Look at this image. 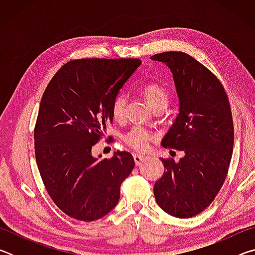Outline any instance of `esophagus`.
Masks as SVG:
<instances>
[{"instance_id":"1","label":"esophagus","mask_w":255,"mask_h":255,"mask_svg":"<svg viewBox=\"0 0 255 255\" xmlns=\"http://www.w3.org/2000/svg\"><path fill=\"white\" fill-rule=\"evenodd\" d=\"M133 159H135V164L138 166L143 162H145L146 159H147V157H145L143 155H139V154H133Z\"/></svg>"}]
</instances>
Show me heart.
<instances>
[{"mask_svg": "<svg viewBox=\"0 0 255 255\" xmlns=\"http://www.w3.org/2000/svg\"><path fill=\"white\" fill-rule=\"evenodd\" d=\"M146 100L153 109L165 108L170 100V94L167 89L158 82H148L141 88ZM127 96L124 92H119L112 99L111 102V115L114 119L122 120L125 117V109H126ZM154 139V133L140 126H135L129 129L123 135V140L135 150L143 152L148 147Z\"/></svg>", "mask_w": 255, "mask_h": 255, "instance_id": "heart-1", "label": "heart"}]
</instances>
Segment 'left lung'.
Here are the masks:
<instances>
[{
  "label": "left lung",
  "instance_id": "left-lung-1",
  "mask_svg": "<svg viewBox=\"0 0 255 255\" xmlns=\"http://www.w3.org/2000/svg\"><path fill=\"white\" fill-rule=\"evenodd\" d=\"M150 58L169 66L180 99L162 145L184 152L178 163L162 158L165 170L154 196L166 214L190 218L214 201L227 176L234 145L231 105L218 77L192 56L165 51Z\"/></svg>",
  "mask_w": 255,
  "mask_h": 255
}]
</instances>
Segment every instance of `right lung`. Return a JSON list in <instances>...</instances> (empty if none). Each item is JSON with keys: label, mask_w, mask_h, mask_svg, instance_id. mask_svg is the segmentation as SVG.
Masks as SVG:
<instances>
[{"label": "right lung", "mask_w": 255, "mask_h": 255, "mask_svg": "<svg viewBox=\"0 0 255 255\" xmlns=\"http://www.w3.org/2000/svg\"><path fill=\"white\" fill-rule=\"evenodd\" d=\"M140 64L137 58L73 59L42 94L33 132L37 166L51 200L77 221L109 214L135 166L125 150L97 161L91 149L114 119L112 99Z\"/></svg>", "instance_id": "obj_1"}]
</instances>
